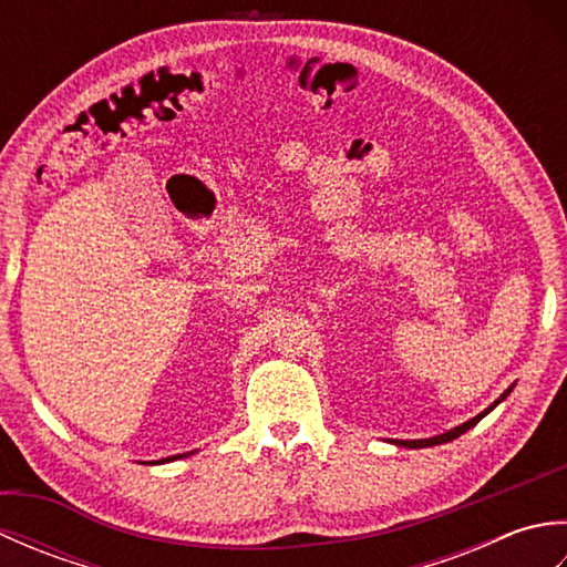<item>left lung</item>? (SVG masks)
<instances>
[{
	"instance_id": "8db88e82",
	"label": "left lung",
	"mask_w": 567,
	"mask_h": 567,
	"mask_svg": "<svg viewBox=\"0 0 567 567\" xmlns=\"http://www.w3.org/2000/svg\"><path fill=\"white\" fill-rule=\"evenodd\" d=\"M514 390V384L512 388H507L504 390V394L499 396V400L495 402V404H489L483 414H477V416H473L470 421H465V424H461V426H455V429H451V431H445V433H441V436H433V439H419V441H394L396 445H404V449H429V445H441V443H449V441H453V439H457V436H463V433L467 431V429H473L480 419H483L485 414H489L492 409H495L502 400H507V394Z\"/></svg>"
}]
</instances>
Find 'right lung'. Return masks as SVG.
I'll return each instance as SVG.
<instances>
[{
	"instance_id": "1",
	"label": "right lung",
	"mask_w": 567,
	"mask_h": 567,
	"mask_svg": "<svg viewBox=\"0 0 567 567\" xmlns=\"http://www.w3.org/2000/svg\"><path fill=\"white\" fill-rule=\"evenodd\" d=\"M175 457H179V455H173V457H163V461H153V463H158V465H161V463H167V461H175Z\"/></svg>"
}]
</instances>
